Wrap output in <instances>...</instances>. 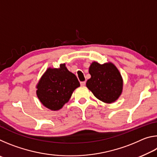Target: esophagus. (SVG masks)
I'll list each match as a JSON object with an SVG mask.
<instances>
[{"mask_svg": "<svg viewBox=\"0 0 157 157\" xmlns=\"http://www.w3.org/2000/svg\"><path fill=\"white\" fill-rule=\"evenodd\" d=\"M80 84H81V86H84V85L86 84V82H80Z\"/></svg>", "mask_w": 157, "mask_h": 157, "instance_id": "esophagus-1", "label": "esophagus"}]
</instances>
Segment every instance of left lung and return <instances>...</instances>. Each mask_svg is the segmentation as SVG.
<instances>
[{"label": "left lung", "instance_id": "left-lung-1", "mask_svg": "<svg viewBox=\"0 0 157 157\" xmlns=\"http://www.w3.org/2000/svg\"><path fill=\"white\" fill-rule=\"evenodd\" d=\"M89 72L91 78L86 87L95 97L105 103H112L120 97L123 91V81L120 72L112 63L100 64L93 62Z\"/></svg>", "mask_w": 157, "mask_h": 157}]
</instances>
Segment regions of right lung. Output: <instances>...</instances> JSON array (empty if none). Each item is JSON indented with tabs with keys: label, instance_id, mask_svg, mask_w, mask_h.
<instances>
[{
	"label": "right lung",
	"instance_id": "obj_1",
	"mask_svg": "<svg viewBox=\"0 0 157 157\" xmlns=\"http://www.w3.org/2000/svg\"><path fill=\"white\" fill-rule=\"evenodd\" d=\"M79 86L75 75L62 63L59 68L47 69L36 85V95L46 108L57 111L68 102L74 90Z\"/></svg>",
	"mask_w": 157,
	"mask_h": 157
}]
</instances>
